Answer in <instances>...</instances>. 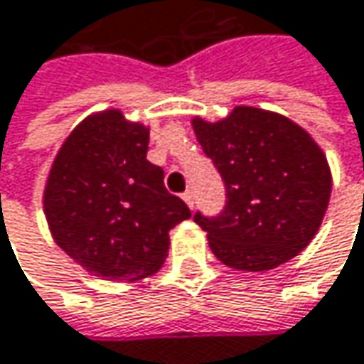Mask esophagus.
Here are the masks:
<instances>
[{
	"label": "esophagus",
	"instance_id": "34e87169",
	"mask_svg": "<svg viewBox=\"0 0 364 364\" xmlns=\"http://www.w3.org/2000/svg\"><path fill=\"white\" fill-rule=\"evenodd\" d=\"M183 200H185V204H187L189 208H193L196 202H193V193H191V191H185V193H183Z\"/></svg>",
	"mask_w": 364,
	"mask_h": 364
}]
</instances>
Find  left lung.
<instances>
[{
	"label": "left lung",
	"mask_w": 364,
	"mask_h": 364,
	"mask_svg": "<svg viewBox=\"0 0 364 364\" xmlns=\"http://www.w3.org/2000/svg\"><path fill=\"white\" fill-rule=\"evenodd\" d=\"M191 127L227 191L220 215L193 216L213 254L250 273L298 256L331 196V171L316 141L287 116L252 106H237L218 122L196 116Z\"/></svg>",
	"instance_id": "1"
}]
</instances>
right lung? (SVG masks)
Listing matches in <instances>:
<instances>
[{"label":"right lung","mask_w":364,"mask_h":364,"mask_svg":"<svg viewBox=\"0 0 364 364\" xmlns=\"http://www.w3.org/2000/svg\"><path fill=\"white\" fill-rule=\"evenodd\" d=\"M148 144V127L104 110L85 118L51 164L43 193L51 235L97 277L154 275L168 254V231L191 216L146 158Z\"/></svg>","instance_id":"obj_1"}]
</instances>
